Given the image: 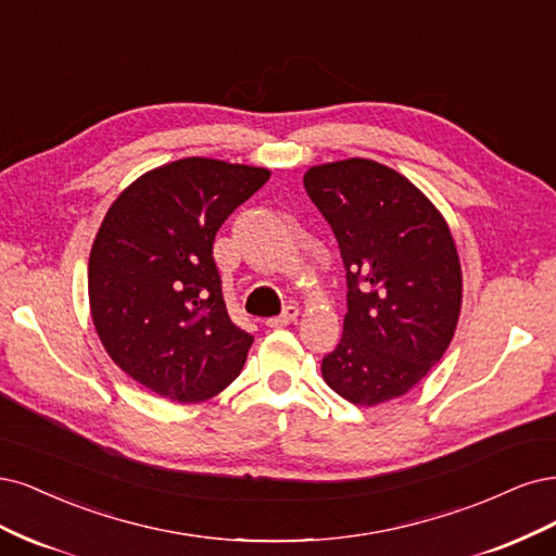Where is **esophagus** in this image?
Listing matches in <instances>:
<instances>
[{
  "mask_svg": "<svg viewBox=\"0 0 556 556\" xmlns=\"http://www.w3.org/2000/svg\"><path fill=\"white\" fill-rule=\"evenodd\" d=\"M298 307H293V304H289V307H286L279 316H273V318H267L265 324L270 326V328H283V326H289V324H293V320L298 318Z\"/></svg>",
  "mask_w": 556,
  "mask_h": 556,
  "instance_id": "1",
  "label": "esophagus"
}]
</instances>
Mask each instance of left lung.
I'll use <instances>...</instances> for the list:
<instances>
[{
	"instance_id": "obj_1",
	"label": "left lung",
	"mask_w": 556,
	"mask_h": 556,
	"mask_svg": "<svg viewBox=\"0 0 556 556\" xmlns=\"http://www.w3.org/2000/svg\"><path fill=\"white\" fill-rule=\"evenodd\" d=\"M346 270L344 332L320 363L357 406L400 397L432 369L462 307L457 249L439 210L404 175L369 159L304 173Z\"/></svg>"
}]
</instances>
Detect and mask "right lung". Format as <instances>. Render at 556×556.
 Wrapping results in <instances>:
<instances>
[{
	"label": "right lung",
	"instance_id": "obj_1",
	"mask_svg": "<svg viewBox=\"0 0 556 556\" xmlns=\"http://www.w3.org/2000/svg\"><path fill=\"white\" fill-rule=\"evenodd\" d=\"M270 170L189 156L124 189L97 232L87 289L101 344L134 381L203 402L238 379L254 337L232 324L212 242Z\"/></svg>",
	"mask_w": 556,
	"mask_h": 556
}]
</instances>
